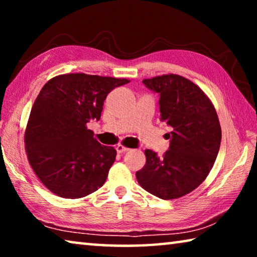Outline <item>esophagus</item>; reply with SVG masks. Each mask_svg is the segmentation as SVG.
<instances>
[{"instance_id": "esophagus-1", "label": "esophagus", "mask_w": 257, "mask_h": 257, "mask_svg": "<svg viewBox=\"0 0 257 257\" xmlns=\"http://www.w3.org/2000/svg\"><path fill=\"white\" fill-rule=\"evenodd\" d=\"M115 150H116V152H118V153H124V152L129 151L128 147H125V146L122 145V144H118V145H116V146H115Z\"/></svg>"}]
</instances>
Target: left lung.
Returning a JSON list of instances; mask_svg holds the SVG:
<instances>
[{"label": "left lung", "mask_w": 257, "mask_h": 257, "mask_svg": "<svg viewBox=\"0 0 257 257\" xmlns=\"http://www.w3.org/2000/svg\"><path fill=\"white\" fill-rule=\"evenodd\" d=\"M160 94L161 121L172 128L170 147L158 158L146 150V163L136 172L138 184L162 199H175L206 179L219 153L221 125L207 95L187 78L169 73L143 80Z\"/></svg>", "instance_id": "8db88e82"}]
</instances>
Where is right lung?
<instances>
[{
	"instance_id": "obj_1",
	"label": "right lung",
	"mask_w": 257,
	"mask_h": 257,
	"mask_svg": "<svg viewBox=\"0 0 257 257\" xmlns=\"http://www.w3.org/2000/svg\"><path fill=\"white\" fill-rule=\"evenodd\" d=\"M129 81L66 73L43 87L30 111L25 147L30 167L52 193L75 199L104 185L116 151L99 144L87 122L99 120L107 94Z\"/></svg>"
}]
</instances>
